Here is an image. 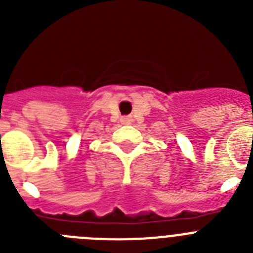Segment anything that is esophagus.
Listing matches in <instances>:
<instances>
[{
    "mask_svg": "<svg viewBox=\"0 0 253 253\" xmlns=\"http://www.w3.org/2000/svg\"><path fill=\"white\" fill-rule=\"evenodd\" d=\"M130 122H131L130 118H123V119H122L123 124H130Z\"/></svg>",
    "mask_w": 253,
    "mask_h": 253,
    "instance_id": "esophagus-1",
    "label": "esophagus"
}]
</instances>
